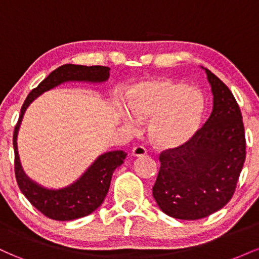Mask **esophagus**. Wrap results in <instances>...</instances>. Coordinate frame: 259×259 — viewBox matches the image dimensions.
<instances>
[{
	"label": "esophagus",
	"mask_w": 259,
	"mask_h": 259,
	"mask_svg": "<svg viewBox=\"0 0 259 259\" xmlns=\"http://www.w3.org/2000/svg\"><path fill=\"white\" fill-rule=\"evenodd\" d=\"M146 153H147V150L144 146H141V145L135 146L132 151V154L134 157H141V156H145Z\"/></svg>",
	"instance_id": "obj_1"
}]
</instances>
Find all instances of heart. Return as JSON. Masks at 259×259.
<instances>
[{"label":"heart","instance_id":"heart-1","mask_svg":"<svg viewBox=\"0 0 259 259\" xmlns=\"http://www.w3.org/2000/svg\"><path fill=\"white\" fill-rule=\"evenodd\" d=\"M126 126L138 132L140 121L153 118L151 136L154 144L171 148L189 141L200 129L206 109L202 92L186 84L168 79L140 82L129 95Z\"/></svg>","mask_w":259,"mask_h":259}]
</instances>
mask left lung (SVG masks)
<instances>
[{
    "label": "left lung",
    "instance_id": "8db88e82",
    "mask_svg": "<svg viewBox=\"0 0 259 259\" xmlns=\"http://www.w3.org/2000/svg\"><path fill=\"white\" fill-rule=\"evenodd\" d=\"M213 111L189 141L159 154L152 195L162 212L196 221L217 212L233 197L246 158L242 114L229 88L204 68Z\"/></svg>",
    "mask_w": 259,
    "mask_h": 259
}]
</instances>
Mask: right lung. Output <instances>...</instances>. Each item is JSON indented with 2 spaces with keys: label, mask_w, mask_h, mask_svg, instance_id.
Listing matches in <instances>:
<instances>
[{
  "label": "right lung",
  "mask_w": 259,
  "mask_h": 259,
  "mask_svg": "<svg viewBox=\"0 0 259 259\" xmlns=\"http://www.w3.org/2000/svg\"><path fill=\"white\" fill-rule=\"evenodd\" d=\"M109 76V68L103 65H76L64 64L50 74L46 79L32 89L23 103L20 115L13 133L14 147V173L18 186L23 195L47 218L53 221H73L89 215L99 208L105 200L112 175L115 168L123 164L126 153L124 151H111L94 162L84 175L70 186L61 190H47L38 186L24 174L20 167L19 156L17 151V135L20 121L23 119L28 106L45 91L55 88L64 81H106Z\"/></svg>",
  "instance_id": "add662e5"
}]
</instances>
